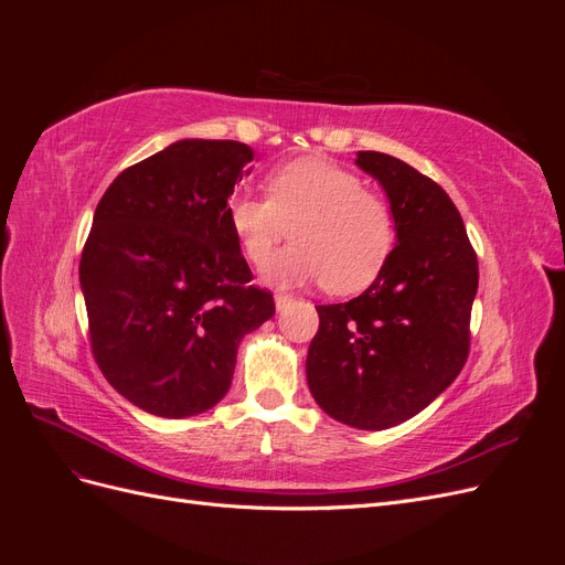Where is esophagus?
Segmentation results:
<instances>
[{
	"instance_id": "esophagus-1",
	"label": "esophagus",
	"mask_w": 565,
	"mask_h": 565,
	"mask_svg": "<svg viewBox=\"0 0 565 565\" xmlns=\"http://www.w3.org/2000/svg\"><path fill=\"white\" fill-rule=\"evenodd\" d=\"M273 299H276V309L280 311V309H285V306L289 303V301H292V297H289V295H282V292H278L276 297H273Z\"/></svg>"
}]
</instances>
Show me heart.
<instances>
[{
  "label": "heart",
  "instance_id": "b5f03b06",
  "mask_svg": "<svg viewBox=\"0 0 565 565\" xmlns=\"http://www.w3.org/2000/svg\"><path fill=\"white\" fill-rule=\"evenodd\" d=\"M266 191L268 198L235 193L226 218L256 266L268 262L292 226L295 245L264 270L270 282H324L330 292L351 295L380 276L393 247L391 207L349 169L299 158L270 172Z\"/></svg>",
  "mask_w": 565,
  "mask_h": 565
}]
</instances>
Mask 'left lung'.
Segmentation results:
<instances>
[{
  "label": "left lung",
  "instance_id": "obj_1",
  "mask_svg": "<svg viewBox=\"0 0 565 565\" xmlns=\"http://www.w3.org/2000/svg\"><path fill=\"white\" fill-rule=\"evenodd\" d=\"M355 164L384 188L398 243L361 297L316 306L306 380L332 419L382 431L422 413L465 367L478 262L436 181L374 150Z\"/></svg>",
  "mask_w": 565,
  "mask_h": 565
}]
</instances>
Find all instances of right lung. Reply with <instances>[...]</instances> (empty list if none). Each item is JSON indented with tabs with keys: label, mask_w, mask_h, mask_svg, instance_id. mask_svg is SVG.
<instances>
[{
	"label": "right lung",
	"mask_w": 565,
	"mask_h": 565,
	"mask_svg": "<svg viewBox=\"0 0 565 565\" xmlns=\"http://www.w3.org/2000/svg\"><path fill=\"white\" fill-rule=\"evenodd\" d=\"M254 150L183 139L125 169L100 198L79 285L92 351L136 407L183 419L231 388L237 347L276 313L228 226Z\"/></svg>",
	"instance_id": "add662e5"
}]
</instances>
